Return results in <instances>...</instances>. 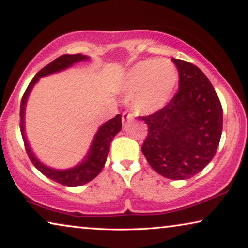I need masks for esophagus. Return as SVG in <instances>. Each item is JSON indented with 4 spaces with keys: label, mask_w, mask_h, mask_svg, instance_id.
Wrapping results in <instances>:
<instances>
[{
    "label": "esophagus",
    "mask_w": 248,
    "mask_h": 248,
    "mask_svg": "<svg viewBox=\"0 0 248 248\" xmlns=\"http://www.w3.org/2000/svg\"><path fill=\"white\" fill-rule=\"evenodd\" d=\"M131 118H133V114L128 113V111H124L123 115H122V120H123V122L131 120Z\"/></svg>",
    "instance_id": "obj_1"
}]
</instances>
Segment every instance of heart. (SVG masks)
I'll return each instance as SVG.
<instances>
[{
    "instance_id": "heart-1",
    "label": "heart",
    "mask_w": 248,
    "mask_h": 248,
    "mask_svg": "<svg viewBox=\"0 0 248 248\" xmlns=\"http://www.w3.org/2000/svg\"><path fill=\"white\" fill-rule=\"evenodd\" d=\"M178 82V70L169 60L149 59L128 70L123 91L132 97V106L139 114L160 110L170 99Z\"/></svg>"
}]
</instances>
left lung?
I'll return each instance as SVG.
<instances>
[{"mask_svg":"<svg viewBox=\"0 0 248 248\" xmlns=\"http://www.w3.org/2000/svg\"><path fill=\"white\" fill-rule=\"evenodd\" d=\"M179 72V89L172 99L148 116L142 152L158 174L187 179L215 157L222 133V107L215 88L194 64L172 59Z\"/></svg>","mask_w":248,"mask_h":248,"instance_id":"1","label":"left lung"}]
</instances>
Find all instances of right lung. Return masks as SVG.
Returning a JSON list of instances; mask_svg holds the SVG:
<instances>
[{
	"mask_svg": "<svg viewBox=\"0 0 248 248\" xmlns=\"http://www.w3.org/2000/svg\"><path fill=\"white\" fill-rule=\"evenodd\" d=\"M84 60H88V56L81 55V54H73V55L64 54V55L54 60L53 62L47 64V65L45 67H43V69L32 78V80L30 81L29 86L27 87L25 93H23L22 96L21 104H20V125H21V126H20V130H21L25 149L30 161H31L32 165L35 166L43 175H45L46 177H48L54 182L59 183V184L69 186V187H76V186L87 184L88 182L93 181L96 176L99 175V172L104 167L105 162H106L111 140H113L115 135H116L122 128V116L118 114L114 118H111V120L107 121L106 123L101 125L100 128L97 132L96 137L93 139L89 154L87 155L86 159H84L79 166L71 169H66V170H57V169L47 167V166L43 165L42 162L35 157V155L32 154L31 149L29 147L28 142H27L25 135V121H23V117H25L26 103L27 99H28L30 91H31L32 87L35 86V83L39 80L40 77L59 72V71L66 69V67L71 66L74 63Z\"/></svg>",
	"mask_w": 248,
	"mask_h": 248,
	"instance_id": "right-lung-1",
	"label": "right lung"
}]
</instances>
